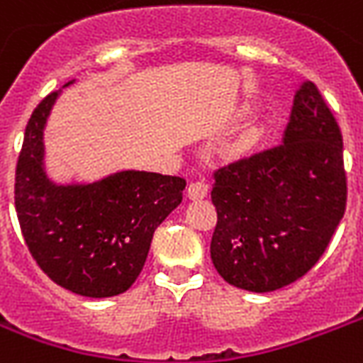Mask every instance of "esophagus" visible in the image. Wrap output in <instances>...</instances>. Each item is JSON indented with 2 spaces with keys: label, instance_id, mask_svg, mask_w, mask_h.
<instances>
[{
  "label": "esophagus",
  "instance_id": "34e87169",
  "mask_svg": "<svg viewBox=\"0 0 363 363\" xmlns=\"http://www.w3.org/2000/svg\"><path fill=\"white\" fill-rule=\"evenodd\" d=\"M207 192H209V186L203 181H196L188 186V198L190 200H203Z\"/></svg>",
  "mask_w": 363,
  "mask_h": 363
}]
</instances>
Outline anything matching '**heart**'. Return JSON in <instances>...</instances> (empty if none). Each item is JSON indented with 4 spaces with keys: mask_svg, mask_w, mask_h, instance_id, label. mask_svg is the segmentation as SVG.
<instances>
[{
    "mask_svg": "<svg viewBox=\"0 0 363 363\" xmlns=\"http://www.w3.org/2000/svg\"><path fill=\"white\" fill-rule=\"evenodd\" d=\"M253 143H255V137H249L247 140H245V146H251Z\"/></svg>",
    "mask_w": 363,
    "mask_h": 363,
    "instance_id": "obj_1",
    "label": "heart"
}]
</instances>
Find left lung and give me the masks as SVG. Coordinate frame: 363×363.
I'll use <instances>...</instances> for the list:
<instances>
[{
    "mask_svg": "<svg viewBox=\"0 0 363 363\" xmlns=\"http://www.w3.org/2000/svg\"><path fill=\"white\" fill-rule=\"evenodd\" d=\"M211 261L230 286L268 293L303 278L323 255L347 207L342 135L304 82L284 143L215 171Z\"/></svg>",
    "mask_w": 363,
    "mask_h": 363,
    "instance_id": "8db88e82",
    "label": "left lung"
}]
</instances>
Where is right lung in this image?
<instances>
[{"mask_svg":"<svg viewBox=\"0 0 363 363\" xmlns=\"http://www.w3.org/2000/svg\"><path fill=\"white\" fill-rule=\"evenodd\" d=\"M59 95L52 91L35 106L24 131L15 175L18 225L30 255L55 284L82 297H114L138 278L154 230L182 201L186 181L146 171L91 184L49 181L43 129Z\"/></svg>","mask_w":363,"mask_h":363,"instance_id":"1","label":"right lung"}]
</instances>
